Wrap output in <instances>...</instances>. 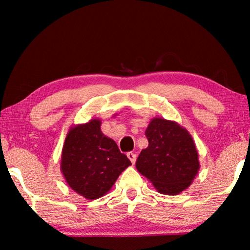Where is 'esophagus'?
Masks as SVG:
<instances>
[{
  "label": "esophagus",
  "mask_w": 250,
  "mask_h": 250,
  "mask_svg": "<svg viewBox=\"0 0 250 250\" xmlns=\"http://www.w3.org/2000/svg\"><path fill=\"white\" fill-rule=\"evenodd\" d=\"M126 156H128V159L131 161V163L134 164L135 161H137V154L134 153V152H128L126 153Z\"/></svg>",
  "instance_id": "1"
}]
</instances>
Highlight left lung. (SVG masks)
I'll use <instances>...</instances> for the list:
<instances>
[{
	"instance_id": "obj_1",
	"label": "left lung",
	"mask_w": 250,
	"mask_h": 250,
	"mask_svg": "<svg viewBox=\"0 0 250 250\" xmlns=\"http://www.w3.org/2000/svg\"><path fill=\"white\" fill-rule=\"evenodd\" d=\"M149 141L137 160V170L156 191L177 195L192 184L200 170L192 135L175 121L153 118L146 130Z\"/></svg>"
}]
</instances>
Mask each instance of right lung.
<instances>
[{
    "label": "right lung",
    "instance_id": "right-lung-1",
    "mask_svg": "<svg viewBox=\"0 0 250 250\" xmlns=\"http://www.w3.org/2000/svg\"><path fill=\"white\" fill-rule=\"evenodd\" d=\"M100 125L96 118L70 126L62 151L61 171L66 183L91 201L105 195L131 166L117 143L101 132Z\"/></svg>",
    "mask_w": 250,
    "mask_h": 250
}]
</instances>
